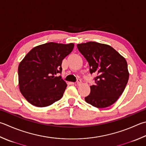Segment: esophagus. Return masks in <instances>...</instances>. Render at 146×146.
Wrapping results in <instances>:
<instances>
[{"instance_id": "34e87169", "label": "esophagus", "mask_w": 146, "mask_h": 146, "mask_svg": "<svg viewBox=\"0 0 146 146\" xmlns=\"http://www.w3.org/2000/svg\"><path fill=\"white\" fill-rule=\"evenodd\" d=\"M81 84V80L80 79H78V80H77V84L80 85Z\"/></svg>"}]
</instances>
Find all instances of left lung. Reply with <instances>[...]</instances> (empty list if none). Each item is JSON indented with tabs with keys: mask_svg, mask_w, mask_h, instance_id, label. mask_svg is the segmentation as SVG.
I'll use <instances>...</instances> for the list:
<instances>
[{
	"mask_svg": "<svg viewBox=\"0 0 146 146\" xmlns=\"http://www.w3.org/2000/svg\"><path fill=\"white\" fill-rule=\"evenodd\" d=\"M77 47L88 62L90 73L97 75L85 101L97 108L112 105L124 92L128 81L126 60L105 44L91 41L78 44Z\"/></svg>",
	"mask_w": 146,
	"mask_h": 146,
	"instance_id": "1",
	"label": "left lung"
}]
</instances>
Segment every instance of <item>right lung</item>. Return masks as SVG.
Returning <instances> with one entry per match:
<instances>
[{"mask_svg": "<svg viewBox=\"0 0 146 146\" xmlns=\"http://www.w3.org/2000/svg\"><path fill=\"white\" fill-rule=\"evenodd\" d=\"M74 44L48 42L32 49L18 66L20 91L32 105L43 107L63 97L67 84L61 76L62 60Z\"/></svg>", "mask_w": 146, "mask_h": 146, "instance_id": "right-lung-1", "label": "right lung"}]
</instances>
